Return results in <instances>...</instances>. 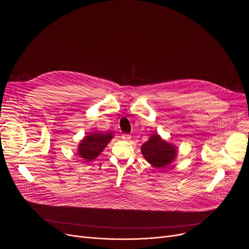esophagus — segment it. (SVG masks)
Listing matches in <instances>:
<instances>
[{"label":"esophagus","instance_id":"34e87169","mask_svg":"<svg viewBox=\"0 0 249 249\" xmlns=\"http://www.w3.org/2000/svg\"><path fill=\"white\" fill-rule=\"evenodd\" d=\"M121 139L124 140V141H129V140L131 139V136L128 135V134H123V135L121 136Z\"/></svg>","mask_w":249,"mask_h":249}]
</instances>
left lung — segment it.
Instances as JSON below:
<instances>
[{
	"mask_svg": "<svg viewBox=\"0 0 249 249\" xmlns=\"http://www.w3.org/2000/svg\"><path fill=\"white\" fill-rule=\"evenodd\" d=\"M142 153L154 167L163 168L175 159L177 150L174 145L162 141L159 135L155 134L142 144Z\"/></svg>",
	"mask_w": 249,
	"mask_h": 249,
	"instance_id": "left-lung-1",
	"label": "left lung"
}]
</instances>
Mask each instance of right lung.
<instances>
[{
	"mask_svg": "<svg viewBox=\"0 0 249 249\" xmlns=\"http://www.w3.org/2000/svg\"><path fill=\"white\" fill-rule=\"evenodd\" d=\"M112 139V133H94L85 137L79 144V155L87 161L93 160Z\"/></svg>",
	"mask_w": 249,
	"mask_h": 249,
	"instance_id": "obj_1",
	"label": "right lung"
}]
</instances>
